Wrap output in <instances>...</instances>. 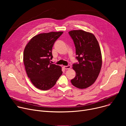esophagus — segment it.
Returning <instances> with one entry per match:
<instances>
[{
  "label": "esophagus",
  "mask_w": 126,
  "mask_h": 126,
  "mask_svg": "<svg viewBox=\"0 0 126 126\" xmlns=\"http://www.w3.org/2000/svg\"><path fill=\"white\" fill-rule=\"evenodd\" d=\"M64 68L65 69H69L71 68L70 65H67V66H64Z\"/></svg>",
  "instance_id": "1"
}]
</instances>
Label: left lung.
I'll use <instances>...</instances> for the list:
<instances>
[{"mask_svg":"<svg viewBox=\"0 0 126 126\" xmlns=\"http://www.w3.org/2000/svg\"><path fill=\"white\" fill-rule=\"evenodd\" d=\"M68 33L74 41L79 61L72 65L76 75L71 83L77 88H86L95 82L101 71L102 58L100 45L92 33L81 30Z\"/></svg>","mask_w":126,"mask_h":126,"instance_id":"left-lung-1","label":"left lung"}]
</instances>
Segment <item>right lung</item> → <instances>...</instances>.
<instances>
[{
	"label": "right lung",
	"mask_w": 126,
	"mask_h": 126,
	"mask_svg": "<svg viewBox=\"0 0 126 126\" xmlns=\"http://www.w3.org/2000/svg\"><path fill=\"white\" fill-rule=\"evenodd\" d=\"M63 32L42 33L32 37L23 52L26 74L32 84L40 90H47L56 84L62 74L61 67L50 63L52 48Z\"/></svg>",
	"instance_id": "obj_1"
}]
</instances>
